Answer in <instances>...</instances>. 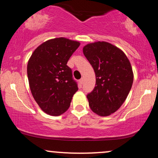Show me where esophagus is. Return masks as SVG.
Here are the masks:
<instances>
[{"label": "esophagus", "mask_w": 158, "mask_h": 158, "mask_svg": "<svg viewBox=\"0 0 158 158\" xmlns=\"http://www.w3.org/2000/svg\"><path fill=\"white\" fill-rule=\"evenodd\" d=\"M83 80H84V79H83V78H81V79H79V84H80L81 85L83 84Z\"/></svg>", "instance_id": "34e87169"}]
</instances>
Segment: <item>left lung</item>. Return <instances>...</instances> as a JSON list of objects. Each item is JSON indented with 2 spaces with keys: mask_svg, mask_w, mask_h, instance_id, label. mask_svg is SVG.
<instances>
[{
  "mask_svg": "<svg viewBox=\"0 0 158 158\" xmlns=\"http://www.w3.org/2000/svg\"><path fill=\"white\" fill-rule=\"evenodd\" d=\"M83 53L96 74L95 88L87 95L90 109L101 117L109 116L120 108L131 90V63L121 49L106 41L86 44Z\"/></svg>",
  "mask_w": 158,
  "mask_h": 158,
  "instance_id": "8db88e82",
  "label": "left lung"
}]
</instances>
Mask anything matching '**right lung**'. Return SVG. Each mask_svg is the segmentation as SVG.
Instances as JSON below:
<instances>
[{
	"label": "right lung",
	"mask_w": 158,
	"mask_h": 158,
	"mask_svg": "<svg viewBox=\"0 0 158 158\" xmlns=\"http://www.w3.org/2000/svg\"><path fill=\"white\" fill-rule=\"evenodd\" d=\"M80 42L64 37L44 41L27 63V77L34 99L49 115L60 116L68 109L78 90L67 63Z\"/></svg>",
	"instance_id": "1"
}]
</instances>
